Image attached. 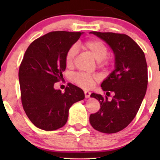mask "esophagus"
<instances>
[{"instance_id":"34e87169","label":"esophagus","mask_w":160,"mask_h":160,"mask_svg":"<svg viewBox=\"0 0 160 160\" xmlns=\"http://www.w3.org/2000/svg\"><path fill=\"white\" fill-rule=\"evenodd\" d=\"M84 95H85V98H89L90 97V95H91V92L89 91H84Z\"/></svg>"}]
</instances>
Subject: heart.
Returning <instances> with one entry per match:
<instances>
[{"label": "heart", "mask_w": 160, "mask_h": 160, "mask_svg": "<svg viewBox=\"0 0 160 160\" xmlns=\"http://www.w3.org/2000/svg\"><path fill=\"white\" fill-rule=\"evenodd\" d=\"M82 47L92 56L97 62L105 61L108 53L107 47L101 41L98 40H91L84 42L82 44ZM77 54V48L75 45L72 46L68 50L65 55V64L68 67L73 65L74 60ZM99 76L96 75H87L84 73H78L73 76V79L76 84L84 89H89L92 87L96 81L99 80Z\"/></svg>", "instance_id": "obj_1"}]
</instances>
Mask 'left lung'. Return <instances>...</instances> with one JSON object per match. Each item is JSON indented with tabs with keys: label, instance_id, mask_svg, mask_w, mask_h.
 Here are the masks:
<instances>
[{
	"label": "left lung",
	"instance_id": "1",
	"mask_svg": "<svg viewBox=\"0 0 160 160\" xmlns=\"http://www.w3.org/2000/svg\"><path fill=\"white\" fill-rule=\"evenodd\" d=\"M112 49L114 69L101 84L102 89L114 96L111 100L101 95L90 97L100 102V108L91 114L89 122L94 129L104 133H115L125 128L138 111L148 84L145 54L138 45L125 34L92 31Z\"/></svg>",
	"mask_w": 160,
	"mask_h": 160
}]
</instances>
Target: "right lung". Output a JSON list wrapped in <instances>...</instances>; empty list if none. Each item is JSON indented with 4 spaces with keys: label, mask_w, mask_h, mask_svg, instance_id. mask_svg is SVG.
<instances>
[{
    "label": "right lung",
    "mask_w": 160,
    "mask_h": 160,
    "mask_svg": "<svg viewBox=\"0 0 160 160\" xmlns=\"http://www.w3.org/2000/svg\"><path fill=\"white\" fill-rule=\"evenodd\" d=\"M82 34L51 32L35 40L26 50L19 70L21 100L28 117L39 129L62 128L72 105L84 99V91L72 84L64 93L54 87L66 68L68 50Z\"/></svg>",
    "instance_id": "right-lung-1"
}]
</instances>
